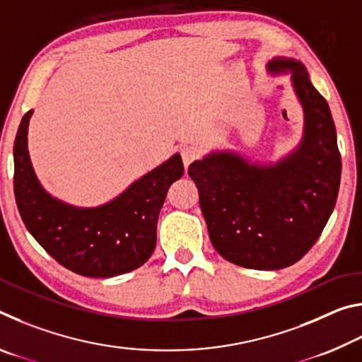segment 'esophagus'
<instances>
[{
  "label": "esophagus",
  "instance_id": "esophagus-1",
  "mask_svg": "<svg viewBox=\"0 0 362 362\" xmlns=\"http://www.w3.org/2000/svg\"><path fill=\"white\" fill-rule=\"evenodd\" d=\"M180 153H182V159H183V166L185 168H188L189 164H192L194 159H198V156H199V150L196 148L194 145L182 146Z\"/></svg>",
  "mask_w": 362,
  "mask_h": 362
}]
</instances>
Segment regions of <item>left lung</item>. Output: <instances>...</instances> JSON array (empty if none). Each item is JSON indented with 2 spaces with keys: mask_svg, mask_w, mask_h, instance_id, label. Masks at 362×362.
Returning a JSON list of instances; mask_svg holds the SVG:
<instances>
[{
  "mask_svg": "<svg viewBox=\"0 0 362 362\" xmlns=\"http://www.w3.org/2000/svg\"><path fill=\"white\" fill-rule=\"evenodd\" d=\"M267 71L291 75L303 110L296 148L276 161L217 150L188 168L214 249L252 269L291 267L313 247L335 207L341 174L332 115L305 65L278 56L267 64Z\"/></svg>",
  "mask_w": 362,
  "mask_h": 362,
  "instance_id": "obj_1",
  "label": "left lung"
}]
</instances>
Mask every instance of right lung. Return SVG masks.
<instances>
[{
	"mask_svg": "<svg viewBox=\"0 0 362 362\" xmlns=\"http://www.w3.org/2000/svg\"><path fill=\"white\" fill-rule=\"evenodd\" d=\"M25 113L14 142V194L27 230L60 265L81 276L112 278L142 267L156 246L168 189L183 175L179 153L132 182L108 203L81 207L56 198L35 174Z\"/></svg>",
	"mask_w": 362,
	"mask_h": 362,
	"instance_id": "right-lung-1",
	"label": "right lung"
}]
</instances>
